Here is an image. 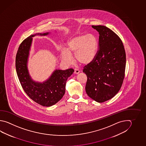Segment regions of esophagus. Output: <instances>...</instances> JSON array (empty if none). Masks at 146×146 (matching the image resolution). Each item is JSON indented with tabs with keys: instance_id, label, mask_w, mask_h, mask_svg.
Listing matches in <instances>:
<instances>
[{
	"instance_id": "obj_1",
	"label": "esophagus",
	"mask_w": 146,
	"mask_h": 146,
	"mask_svg": "<svg viewBox=\"0 0 146 146\" xmlns=\"http://www.w3.org/2000/svg\"><path fill=\"white\" fill-rule=\"evenodd\" d=\"M80 70H78V69H74V73L75 74H78L79 73H80Z\"/></svg>"
}]
</instances>
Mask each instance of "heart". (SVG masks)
<instances>
[{
  "label": "heart",
  "mask_w": 146,
  "mask_h": 146,
  "mask_svg": "<svg viewBox=\"0 0 146 146\" xmlns=\"http://www.w3.org/2000/svg\"><path fill=\"white\" fill-rule=\"evenodd\" d=\"M97 48V40L91 35H79L70 38L67 43L66 50L61 51V58L67 63H71L73 59L71 55L74 54L75 59L77 62L87 64L93 60Z\"/></svg>",
  "instance_id": "heart-1"
}]
</instances>
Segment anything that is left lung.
Returning a JSON list of instances; mask_svg holds the SVG:
<instances>
[{"label": "left lung", "mask_w": 146, "mask_h": 146, "mask_svg": "<svg viewBox=\"0 0 146 146\" xmlns=\"http://www.w3.org/2000/svg\"><path fill=\"white\" fill-rule=\"evenodd\" d=\"M99 33V50L93 60L84 67L87 76L86 92L99 103L113 98L123 82L126 54L118 36L102 25L92 26Z\"/></svg>", "instance_id": "obj_1"}]
</instances>
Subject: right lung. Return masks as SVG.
<instances>
[{"instance_id": "1", "label": "right lung", "mask_w": 146, "mask_h": 146, "mask_svg": "<svg viewBox=\"0 0 146 146\" xmlns=\"http://www.w3.org/2000/svg\"><path fill=\"white\" fill-rule=\"evenodd\" d=\"M49 33H37L25 38L20 44L15 59L17 75L24 90L31 99L43 106L49 107L60 101L65 94L68 78L74 72L73 69L56 70L50 78L43 83L33 81L27 68L33 37L36 35L46 36Z\"/></svg>"}]
</instances>
